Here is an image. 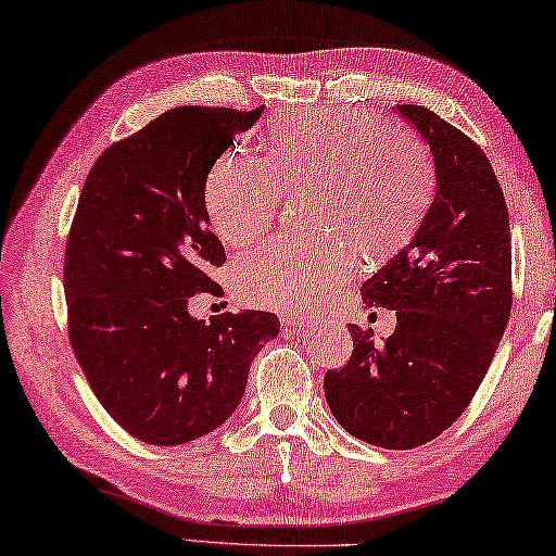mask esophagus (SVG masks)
I'll use <instances>...</instances> for the list:
<instances>
[{"label": "esophagus", "mask_w": 556, "mask_h": 556, "mask_svg": "<svg viewBox=\"0 0 556 556\" xmlns=\"http://www.w3.org/2000/svg\"><path fill=\"white\" fill-rule=\"evenodd\" d=\"M307 323V315L300 313V311H290L283 315V325L286 327H293V330H298V327H303Z\"/></svg>", "instance_id": "esophagus-1"}]
</instances>
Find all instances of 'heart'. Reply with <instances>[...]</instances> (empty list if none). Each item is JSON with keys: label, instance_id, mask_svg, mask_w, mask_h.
<instances>
[{"label": "heart", "instance_id": "1", "mask_svg": "<svg viewBox=\"0 0 556 556\" xmlns=\"http://www.w3.org/2000/svg\"><path fill=\"white\" fill-rule=\"evenodd\" d=\"M311 187L315 239H280L233 263V286L249 303L303 305L330 293L354 268V249L377 258L399 249L431 199L424 144L404 130L350 113H293L273 125L266 160L226 150L208 169L204 206L229 245L268 229L280 192Z\"/></svg>", "mask_w": 556, "mask_h": 556}]
</instances>
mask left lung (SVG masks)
<instances>
[{
  "label": "left lung",
  "instance_id": "8db88e82",
  "mask_svg": "<svg viewBox=\"0 0 556 556\" xmlns=\"http://www.w3.org/2000/svg\"><path fill=\"white\" fill-rule=\"evenodd\" d=\"M391 111L421 135L435 192L421 226L362 283L364 307L396 311L384 342L350 325L352 357L325 375V399L344 431L379 448L433 441L466 412L513 307L509 216L485 152L421 105Z\"/></svg>",
  "mask_w": 556,
  "mask_h": 556
}]
</instances>
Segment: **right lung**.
I'll list each match as a JSON object with an SVG mask.
<instances>
[{"label": "right lung", "instance_id": "obj_1", "mask_svg": "<svg viewBox=\"0 0 556 556\" xmlns=\"http://www.w3.org/2000/svg\"><path fill=\"white\" fill-rule=\"evenodd\" d=\"M261 113L172 108L100 154L80 192L63 261L71 348L98 402L144 443L218 429L280 330L273 313H189L226 261L204 206L208 169Z\"/></svg>", "mask_w": 556, "mask_h": 556}]
</instances>
